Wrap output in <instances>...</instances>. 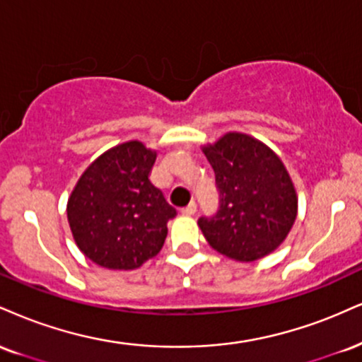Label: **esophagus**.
I'll return each instance as SVG.
<instances>
[{
  "instance_id": "34e87169",
  "label": "esophagus",
  "mask_w": 362,
  "mask_h": 362,
  "mask_svg": "<svg viewBox=\"0 0 362 362\" xmlns=\"http://www.w3.org/2000/svg\"><path fill=\"white\" fill-rule=\"evenodd\" d=\"M195 212H197V204H195V202H190L189 206L182 209V214H184V216H194Z\"/></svg>"
}]
</instances>
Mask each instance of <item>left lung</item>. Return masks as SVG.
Returning a JSON list of instances; mask_svg holds the SVG:
<instances>
[{"label":"left lung","instance_id":"left-lung-1","mask_svg":"<svg viewBox=\"0 0 362 362\" xmlns=\"http://www.w3.org/2000/svg\"><path fill=\"white\" fill-rule=\"evenodd\" d=\"M216 173L221 206L197 221L211 247L251 263L281 246L293 228L298 197L281 158L251 134L229 132L202 146Z\"/></svg>","mask_w":362,"mask_h":362}]
</instances>
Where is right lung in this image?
Masks as SVG:
<instances>
[{
  "label": "right lung",
  "instance_id": "add662e5",
  "mask_svg": "<svg viewBox=\"0 0 362 362\" xmlns=\"http://www.w3.org/2000/svg\"><path fill=\"white\" fill-rule=\"evenodd\" d=\"M156 151L138 139L99 155L67 200L74 241L86 258L107 269H136L162 250L177 211L151 184Z\"/></svg>",
  "mask_w": 362,
  "mask_h": 362
}]
</instances>
